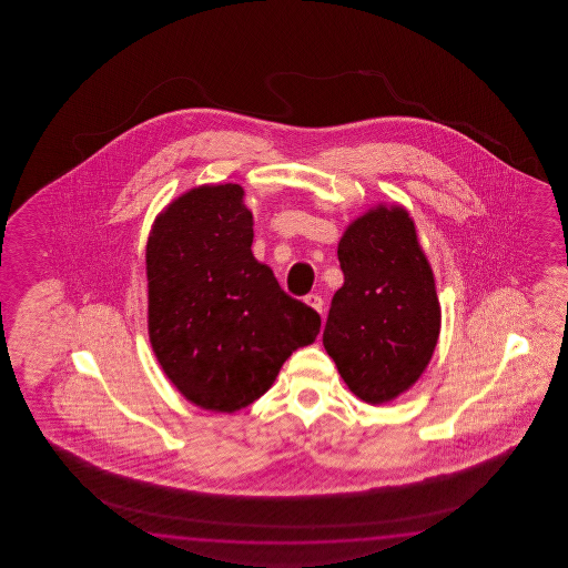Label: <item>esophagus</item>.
<instances>
[{"label": "esophagus", "instance_id": "1", "mask_svg": "<svg viewBox=\"0 0 568 568\" xmlns=\"http://www.w3.org/2000/svg\"><path fill=\"white\" fill-rule=\"evenodd\" d=\"M304 302L311 306V308H314L316 313H323V306H325V301L318 296V294H308L306 298H304Z\"/></svg>", "mask_w": 568, "mask_h": 568}]
</instances>
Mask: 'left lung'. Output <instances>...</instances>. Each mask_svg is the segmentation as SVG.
Here are the masks:
<instances>
[{
  "label": "left lung",
  "mask_w": 568,
  "mask_h": 568,
  "mask_svg": "<svg viewBox=\"0 0 568 568\" xmlns=\"http://www.w3.org/2000/svg\"><path fill=\"white\" fill-rule=\"evenodd\" d=\"M337 255L345 282L331 302L323 345L357 398L386 404L418 382L435 353V274L398 205L355 219Z\"/></svg>",
  "instance_id": "left-lung-1"
}]
</instances>
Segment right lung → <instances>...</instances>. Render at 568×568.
Instances as JSON below:
<instances>
[{
  "instance_id": "right-lung-1",
  "label": "right lung",
  "mask_w": 568,
  "mask_h": 568,
  "mask_svg": "<svg viewBox=\"0 0 568 568\" xmlns=\"http://www.w3.org/2000/svg\"><path fill=\"white\" fill-rule=\"evenodd\" d=\"M240 184H205L158 215L145 247L148 333L170 382L194 406L237 412L264 396L321 316L252 254Z\"/></svg>"
}]
</instances>
